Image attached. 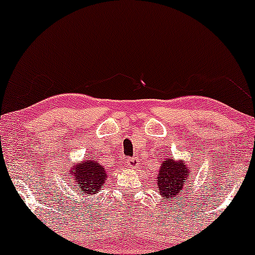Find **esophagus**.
I'll use <instances>...</instances> for the list:
<instances>
[{
	"label": "esophagus",
	"mask_w": 255,
	"mask_h": 255,
	"mask_svg": "<svg viewBox=\"0 0 255 255\" xmlns=\"http://www.w3.org/2000/svg\"><path fill=\"white\" fill-rule=\"evenodd\" d=\"M126 166L129 167V168H136L139 166L138 158L135 157H128L126 159Z\"/></svg>",
	"instance_id": "34e87169"
}]
</instances>
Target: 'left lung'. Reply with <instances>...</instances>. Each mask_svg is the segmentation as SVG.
<instances>
[{
    "instance_id": "8db88e82",
    "label": "left lung",
    "mask_w": 255,
    "mask_h": 255,
    "mask_svg": "<svg viewBox=\"0 0 255 255\" xmlns=\"http://www.w3.org/2000/svg\"><path fill=\"white\" fill-rule=\"evenodd\" d=\"M158 173L157 187L162 197H166L169 203L172 201L177 202V198L181 200V197L184 196V192H181V190L187 185L192 177V173H190L185 163L181 161L175 162L173 158H164V161H162ZM190 174L192 175L190 176ZM180 193L183 195H180Z\"/></svg>"
}]
</instances>
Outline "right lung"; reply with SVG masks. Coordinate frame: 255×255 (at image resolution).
Segmentation results:
<instances>
[{"label": "right lung", "instance_id": "obj_1", "mask_svg": "<svg viewBox=\"0 0 255 255\" xmlns=\"http://www.w3.org/2000/svg\"><path fill=\"white\" fill-rule=\"evenodd\" d=\"M72 191L81 195H96L104 186L108 173L104 167L98 162L96 156L86 158L82 163H78L70 168ZM80 195V196H81Z\"/></svg>", "mask_w": 255, "mask_h": 255}]
</instances>
